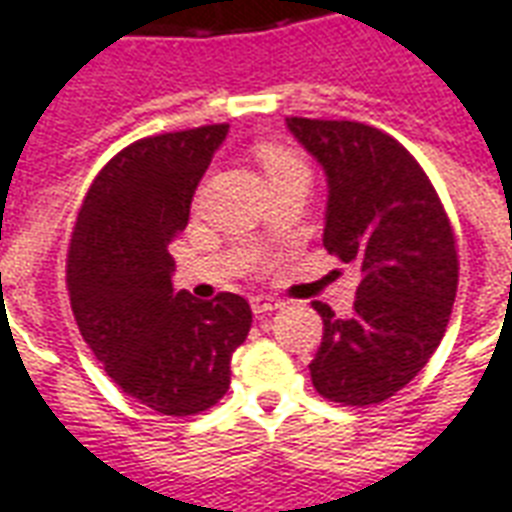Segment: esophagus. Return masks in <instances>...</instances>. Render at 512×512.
<instances>
[{
  "mask_svg": "<svg viewBox=\"0 0 512 512\" xmlns=\"http://www.w3.org/2000/svg\"><path fill=\"white\" fill-rule=\"evenodd\" d=\"M250 308H253V314L264 317V314H273V311H278V308H281V300H275V297H267V295H256L253 300H250Z\"/></svg>",
  "mask_w": 512,
  "mask_h": 512,
  "instance_id": "esophagus-1",
  "label": "esophagus"
}]
</instances>
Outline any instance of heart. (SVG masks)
Returning <instances> with one entry per match:
<instances>
[{"label":"heart","instance_id":"b5f03b06","mask_svg":"<svg viewBox=\"0 0 512 512\" xmlns=\"http://www.w3.org/2000/svg\"><path fill=\"white\" fill-rule=\"evenodd\" d=\"M256 157L270 181L284 179V176H308V162L303 154L284 143H262L256 148Z\"/></svg>","mask_w":512,"mask_h":512}]
</instances>
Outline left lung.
<instances>
[{"mask_svg":"<svg viewBox=\"0 0 512 512\" xmlns=\"http://www.w3.org/2000/svg\"><path fill=\"white\" fill-rule=\"evenodd\" d=\"M328 176L322 245L361 273L353 314L325 303L311 383L325 400L375 405L436 353L458 292V250L422 165L391 134L358 121L286 118Z\"/></svg>","mask_w":512,"mask_h":512,"instance_id":"1","label":"left lung"}]
</instances>
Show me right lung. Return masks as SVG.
I'll return each mask as SVG.
<instances>
[{
	"mask_svg": "<svg viewBox=\"0 0 512 512\" xmlns=\"http://www.w3.org/2000/svg\"><path fill=\"white\" fill-rule=\"evenodd\" d=\"M226 123L143 137L99 170L76 215L65 281L82 339L129 397L165 416L212 408L250 331L245 297L173 289L168 245L190 220Z\"/></svg>",
	"mask_w": 512,
	"mask_h": 512,
	"instance_id": "right-lung-1",
	"label": "right lung"
}]
</instances>
